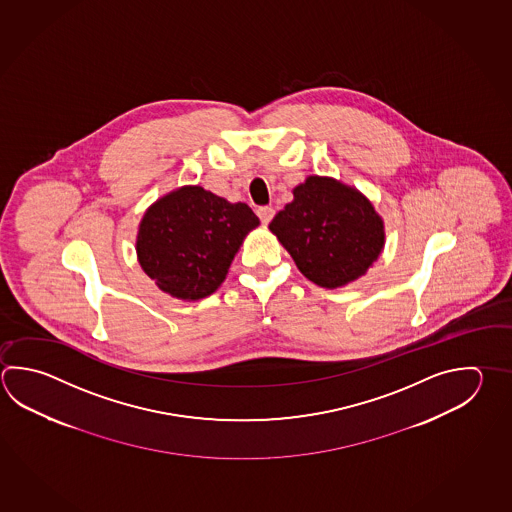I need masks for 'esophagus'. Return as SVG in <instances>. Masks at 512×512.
<instances>
[{
    "label": "esophagus",
    "instance_id": "34e87169",
    "mask_svg": "<svg viewBox=\"0 0 512 512\" xmlns=\"http://www.w3.org/2000/svg\"><path fill=\"white\" fill-rule=\"evenodd\" d=\"M257 215L261 217V221L264 222V224H268V222L273 219V215H275V210L271 208V206H261L259 210H257Z\"/></svg>",
    "mask_w": 512,
    "mask_h": 512
}]
</instances>
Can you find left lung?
Returning <instances> with one entry per match:
<instances>
[{
  "label": "left lung",
  "mask_w": 512,
  "mask_h": 512,
  "mask_svg": "<svg viewBox=\"0 0 512 512\" xmlns=\"http://www.w3.org/2000/svg\"><path fill=\"white\" fill-rule=\"evenodd\" d=\"M270 230L300 273L320 288L366 275L386 244L384 221L366 195L333 177L309 175L293 188Z\"/></svg>",
  "instance_id": "8db88e82"
}]
</instances>
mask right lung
I'll return each instance as SVG.
<instances>
[{"label":"right lung","instance_id":"1","mask_svg":"<svg viewBox=\"0 0 512 512\" xmlns=\"http://www.w3.org/2000/svg\"><path fill=\"white\" fill-rule=\"evenodd\" d=\"M259 224L248 204L230 203L203 186H181L148 206L137 230V261L170 297L201 300L221 286Z\"/></svg>","mask_w":512,"mask_h":512}]
</instances>
